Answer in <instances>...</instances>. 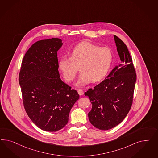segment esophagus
Wrapping results in <instances>:
<instances>
[{
    "instance_id": "esophagus-1",
    "label": "esophagus",
    "mask_w": 158,
    "mask_h": 158,
    "mask_svg": "<svg viewBox=\"0 0 158 158\" xmlns=\"http://www.w3.org/2000/svg\"><path fill=\"white\" fill-rule=\"evenodd\" d=\"M77 92H78V94H79L80 96H82V95L83 94V93H84L83 90H81V89H79V90H77Z\"/></svg>"
}]
</instances>
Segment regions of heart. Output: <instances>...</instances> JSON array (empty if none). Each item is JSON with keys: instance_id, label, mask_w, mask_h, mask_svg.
I'll use <instances>...</instances> for the list:
<instances>
[{"instance_id": "heart-1", "label": "heart", "mask_w": 158, "mask_h": 158, "mask_svg": "<svg viewBox=\"0 0 158 158\" xmlns=\"http://www.w3.org/2000/svg\"><path fill=\"white\" fill-rule=\"evenodd\" d=\"M112 60L113 54L110 48L83 42L72 48L70 57L61 58L58 67L68 82L74 80L79 67L81 72L77 85L82 86L91 80L93 82L102 80L109 71Z\"/></svg>"}]
</instances>
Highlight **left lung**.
<instances>
[{
  "label": "left lung",
  "mask_w": 158,
  "mask_h": 158,
  "mask_svg": "<svg viewBox=\"0 0 158 158\" xmlns=\"http://www.w3.org/2000/svg\"><path fill=\"white\" fill-rule=\"evenodd\" d=\"M121 63L93 89L86 91L92 104L89 119L95 127L112 129L121 123L133 103L137 76L132 58L124 42L114 35Z\"/></svg>",
  "instance_id": "8db88e82"
}]
</instances>
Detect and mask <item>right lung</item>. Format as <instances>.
I'll return each instance as SVG.
<instances>
[{
  "label": "right lung",
  "mask_w": 158,
  "mask_h": 158,
  "mask_svg": "<svg viewBox=\"0 0 158 158\" xmlns=\"http://www.w3.org/2000/svg\"><path fill=\"white\" fill-rule=\"evenodd\" d=\"M61 39L39 40L25 53L19 73L24 108L39 129L57 131L68 123L69 114L79 95L61 81L57 51Z\"/></svg>",
  "instance_id": "add662e5"
}]
</instances>
